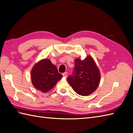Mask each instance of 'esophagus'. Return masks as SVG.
I'll return each mask as SVG.
<instances>
[{
    "instance_id": "34e87169",
    "label": "esophagus",
    "mask_w": 133,
    "mask_h": 133,
    "mask_svg": "<svg viewBox=\"0 0 133 133\" xmlns=\"http://www.w3.org/2000/svg\"><path fill=\"white\" fill-rule=\"evenodd\" d=\"M63 77H67V76H68L67 72H64V73H63Z\"/></svg>"
}]
</instances>
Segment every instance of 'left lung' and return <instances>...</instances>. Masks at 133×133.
Returning a JSON list of instances; mask_svg holds the SVG:
<instances>
[{"instance_id": "8db88e82", "label": "left lung", "mask_w": 133, "mask_h": 133, "mask_svg": "<svg viewBox=\"0 0 133 133\" xmlns=\"http://www.w3.org/2000/svg\"><path fill=\"white\" fill-rule=\"evenodd\" d=\"M74 63L73 73L68 77V82L78 94L89 95L95 91L99 85L100 73L98 67L90 55L83 60L77 58Z\"/></svg>"}]
</instances>
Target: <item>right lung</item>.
<instances>
[{
  "mask_svg": "<svg viewBox=\"0 0 133 133\" xmlns=\"http://www.w3.org/2000/svg\"><path fill=\"white\" fill-rule=\"evenodd\" d=\"M63 77L50 59H42L31 70V82L35 89L43 92L50 91Z\"/></svg>",
  "mask_w": 133,
  "mask_h": 133,
  "instance_id": "right-lung-1",
  "label": "right lung"
}]
</instances>
